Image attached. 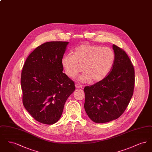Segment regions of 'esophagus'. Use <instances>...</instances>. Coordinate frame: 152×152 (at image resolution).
Here are the masks:
<instances>
[{
	"label": "esophagus",
	"mask_w": 152,
	"mask_h": 152,
	"mask_svg": "<svg viewBox=\"0 0 152 152\" xmlns=\"http://www.w3.org/2000/svg\"><path fill=\"white\" fill-rule=\"evenodd\" d=\"M75 87L76 88H77V89H79V88H82V86L78 84H75Z\"/></svg>",
	"instance_id": "obj_1"
}]
</instances>
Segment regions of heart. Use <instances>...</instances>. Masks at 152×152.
Returning a JSON list of instances; mask_svg holds the SVG:
<instances>
[{
  "instance_id": "obj_1",
  "label": "heart",
  "mask_w": 152,
  "mask_h": 152,
  "mask_svg": "<svg viewBox=\"0 0 152 152\" xmlns=\"http://www.w3.org/2000/svg\"><path fill=\"white\" fill-rule=\"evenodd\" d=\"M115 61L114 51L109 47L92 44H83L73 51V55H66L61 59L65 74L76 77L84 73L79 80L83 83L99 82L105 79L111 71Z\"/></svg>"
}]
</instances>
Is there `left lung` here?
<instances>
[{
  "label": "left lung",
  "mask_w": 152,
  "mask_h": 152,
  "mask_svg": "<svg viewBox=\"0 0 152 152\" xmlns=\"http://www.w3.org/2000/svg\"><path fill=\"white\" fill-rule=\"evenodd\" d=\"M113 66L105 79L84 89V108L96 123H108L121 116L127 108L134 87V69L122 49L112 45Z\"/></svg>",
  "instance_id": "obj_1"
}]
</instances>
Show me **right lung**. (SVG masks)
Here are the masks:
<instances>
[{
  "label": "right lung",
  "instance_id": "right-lung-1",
  "mask_svg": "<svg viewBox=\"0 0 152 152\" xmlns=\"http://www.w3.org/2000/svg\"><path fill=\"white\" fill-rule=\"evenodd\" d=\"M68 44L49 42L42 44L30 53L23 67V105L39 123H56L67 99L75 90L74 82L63 72L61 64Z\"/></svg>",
  "mask_w": 152,
  "mask_h": 152
}]
</instances>
